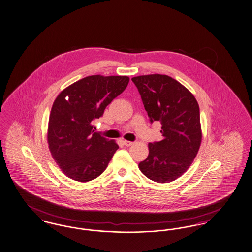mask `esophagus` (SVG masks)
I'll list each match as a JSON object with an SVG mask.
<instances>
[{"label":"esophagus","instance_id":"obj_1","mask_svg":"<svg viewBox=\"0 0 252 252\" xmlns=\"http://www.w3.org/2000/svg\"><path fill=\"white\" fill-rule=\"evenodd\" d=\"M124 144H125L126 146H131V145L134 144V142H133V141H124Z\"/></svg>","mask_w":252,"mask_h":252}]
</instances>
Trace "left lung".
<instances>
[{"mask_svg": "<svg viewBox=\"0 0 252 252\" xmlns=\"http://www.w3.org/2000/svg\"><path fill=\"white\" fill-rule=\"evenodd\" d=\"M131 80L150 122L162 125L163 140L148 144L149 155L139 168L153 181H174L189 168L201 145L198 102L180 82L167 75H145Z\"/></svg>", "mask_w": 252, "mask_h": 252, "instance_id": "8db88e82", "label": "left lung"}]
</instances>
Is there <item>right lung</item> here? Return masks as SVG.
<instances>
[{"label": "right lung", "mask_w": 252, "mask_h": 252, "mask_svg": "<svg viewBox=\"0 0 252 252\" xmlns=\"http://www.w3.org/2000/svg\"><path fill=\"white\" fill-rule=\"evenodd\" d=\"M126 76L94 75L62 91L51 108L48 142L61 171L71 179L88 182L98 177L119 148L93 129L106 107L126 88Z\"/></svg>", "instance_id": "1"}]
</instances>
